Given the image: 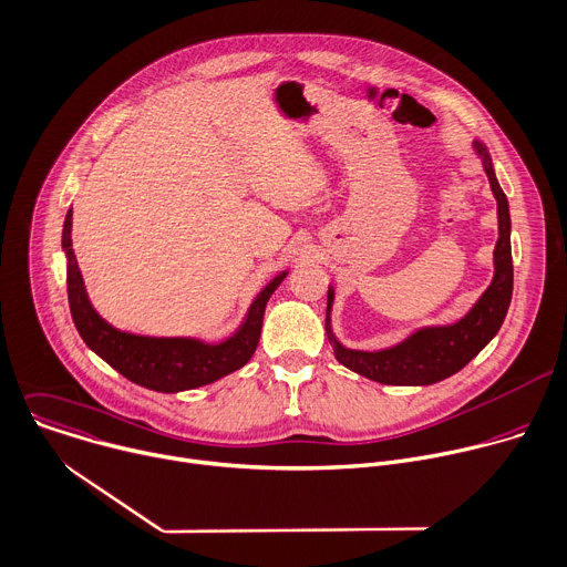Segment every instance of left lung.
Wrapping results in <instances>:
<instances>
[{
  "label": "left lung",
  "mask_w": 567,
  "mask_h": 567,
  "mask_svg": "<svg viewBox=\"0 0 567 567\" xmlns=\"http://www.w3.org/2000/svg\"><path fill=\"white\" fill-rule=\"evenodd\" d=\"M474 147L485 161V172L498 203V244L494 250L496 275L492 286L458 323L417 330L415 334L404 339L402 344L386 351H378V353L349 351L339 342H334L328 326L330 323L328 315L332 303V290L328 288L326 326L330 332L328 339L332 342L334 358L339 364H344L347 369L369 380H375L380 384L424 386L458 373L489 344V339L501 330L512 301V288H514V266H512V246H509V225H512L509 205H507V196L503 194L494 176V167L487 156V150L481 143H476Z\"/></svg>",
  "instance_id": "obj_1"
}]
</instances>
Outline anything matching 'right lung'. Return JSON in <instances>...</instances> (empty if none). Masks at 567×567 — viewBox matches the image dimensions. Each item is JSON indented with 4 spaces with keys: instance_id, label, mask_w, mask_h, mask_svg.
<instances>
[{
    "instance_id": "add662e5",
    "label": "right lung",
    "mask_w": 567,
    "mask_h": 567,
    "mask_svg": "<svg viewBox=\"0 0 567 567\" xmlns=\"http://www.w3.org/2000/svg\"><path fill=\"white\" fill-rule=\"evenodd\" d=\"M62 248L66 252V292L73 323L84 339V344L97 353L109 367L116 369L121 375L152 391L176 393L196 386H205L216 382L218 378L228 375L255 355L264 310L270 295L284 281L286 272L277 275L261 295L252 301L250 312L235 337L223 344H200L196 339L183 337H141L121 332L109 326L89 303L82 275L78 270V261L71 248V209L64 218L62 230Z\"/></svg>"
}]
</instances>
